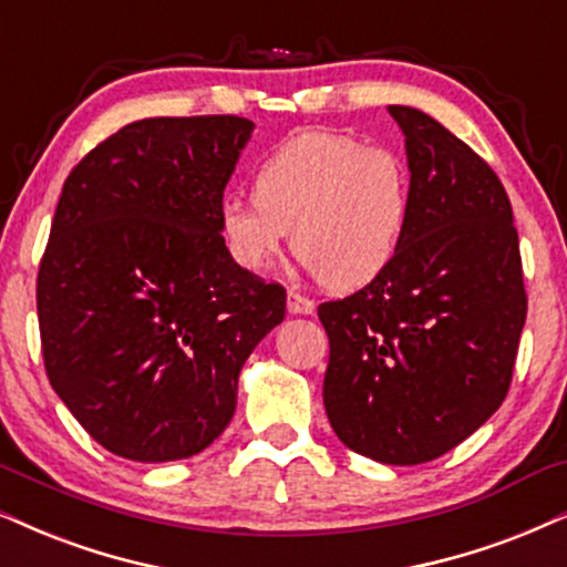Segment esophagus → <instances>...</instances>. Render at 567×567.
Wrapping results in <instances>:
<instances>
[{"instance_id": "obj_1", "label": "esophagus", "mask_w": 567, "mask_h": 567, "mask_svg": "<svg viewBox=\"0 0 567 567\" xmlns=\"http://www.w3.org/2000/svg\"><path fill=\"white\" fill-rule=\"evenodd\" d=\"M286 305H289L291 315H312L315 312V301L310 297H305V293H299V291H289V297H286Z\"/></svg>"}]
</instances>
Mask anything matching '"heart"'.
<instances>
[{"label": "heart", "mask_w": 567, "mask_h": 567, "mask_svg": "<svg viewBox=\"0 0 567 567\" xmlns=\"http://www.w3.org/2000/svg\"><path fill=\"white\" fill-rule=\"evenodd\" d=\"M252 203L229 200L218 231L247 274H268L293 249L333 289L385 274L409 226L411 182L395 153L336 132H307L257 166Z\"/></svg>", "instance_id": "b5f03b06"}]
</instances>
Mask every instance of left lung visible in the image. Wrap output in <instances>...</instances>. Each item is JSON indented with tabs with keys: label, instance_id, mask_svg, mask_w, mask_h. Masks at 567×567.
I'll return each mask as SVG.
<instances>
[{
	"label": "left lung",
	"instance_id": "8db88e82",
	"mask_svg": "<svg viewBox=\"0 0 567 567\" xmlns=\"http://www.w3.org/2000/svg\"><path fill=\"white\" fill-rule=\"evenodd\" d=\"M388 112L406 137L409 226L385 274L318 307L330 341L322 401L351 451L414 466L505 401L528 301L497 174L430 114Z\"/></svg>",
	"mask_w": 567,
	"mask_h": 567
}]
</instances>
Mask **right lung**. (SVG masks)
<instances>
[{
	"label": "right lung",
	"instance_id": "obj_1",
	"mask_svg": "<svg viewBox=\"0 0 567 567\" xmlns=\"http://www.w3.org/2000/svg\"><path fill=\"white\" fill-rule=\"evenodd\" d=\"M245 116L132 122L72 168L39 266L49 382L87 435L140 463L208 447L241 364L286 315L218 231Z\"/></svg>",
	"mask_w": 567,
	"mask_h": 567
}]
</instances>
